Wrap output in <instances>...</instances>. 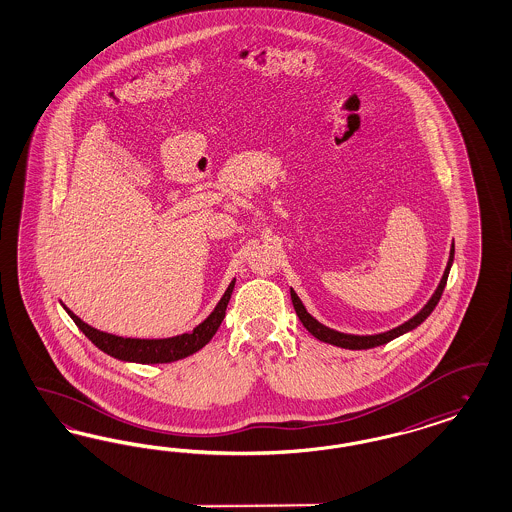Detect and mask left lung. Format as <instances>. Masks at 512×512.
I'll return each instance as SVG.
<instances>
[{
  "label": "left lung",
  "mask_w": 512,
  "mask_h": 512,
  "mask_svg": "<svg viewBox=\"0 0 512 512\" xmlns=\"http://www.w3.org/2000/svg\"><path fill=\"white\" fill-rule=\"evenodd\" d=\"M452 263H454V244H452V249H450V259H448V265L444 268L441 283H439V287L435 289L433 297L427 300V304L423 306L422 310H420L414 318H410L408 321H405L403 325H399V327H395V329H391V331H386V333H380V335L363 336L338 333L335 329H329V327H325L323 323H319L318 319L312 318V316L306 312L304 304L300 302L299 295H297L293 289H291V300H293V306H295V312H297V316H299L300 323L306 327L308 333H312V335L316 336L321 342L333 344V346H338V348H346V350H369V348H376V346L388 344L389 340H393V338H397V336L405 335V333L416 329L420 323H423V321L427 319V316L435 310V306H437L439 300H441L442 291H444V287H446V280H448Z\"/></svg>",
  "instance_id": "1"
}]
</instances>
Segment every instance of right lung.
<instances>
[{
    "label": "right lung",
    "instance_id": "1",
    "mask_svg": "<svg viewBox=\"0 0 512 512\" xmlns=\"http://www.w3.org/2000/svg\"><path fill=\"white\" fill-rule=\"evenodd\" d=\"M234 282L236 280L230 282L225 295L217 302V306L213 308L208 318L204 319L200 325H196L191 333H183L172 338H123V336L109 335L90 327L89 323L77 318L70 308L64 306V310L70 314L75 325L85 333L96 348H100L102 352L115 359L128 361V363H141V365L172 363L202 350L212 340V336L217 333L221 321L225 318V310L234 289Z\"/></svg>",
    "mask_w": 512,
    "mask_h": 512
}]
</instances>
